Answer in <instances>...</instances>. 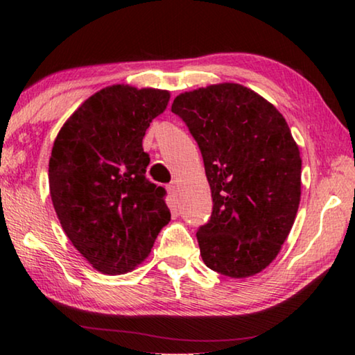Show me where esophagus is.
Instances as JSON below:
<instances>
[{
  "mask_svg": "<svg viewBox=\"0 0 355 355\" xmlns=\"http://www.w3.org/2000/svg\"><path fill=\"white\" fill-rule=\"evenodd\" d=\"M167 191H169V194L175 197L177 196V191H178V184L177 182H172L171 184H167Z\"/></svg>",
  "mask_w": 355,
  "mask_h": 355,
  "instance_id": "34e87169",
  "label": "esophagus"
}]
</instances>
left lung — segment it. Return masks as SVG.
Returning <instances> with one entry per match:
<instances>
[{"instance_id":"left-lung-1","label":"left lung","mask_w":355,"mask_h":355,"mask_svg":"<svg viewBox=\"0 0 355 355\" xmlns=\"http://www.w3.org/2000/svg\"><path fill=\"white\" fill-rule=\"evenodd\" d=\"M172 112L199 144L211 188V218L197 232L203 263L232 279L261 272L300 202L302 159L285 117L236 83L180 94Z\"/></svg>"}]
</instances>
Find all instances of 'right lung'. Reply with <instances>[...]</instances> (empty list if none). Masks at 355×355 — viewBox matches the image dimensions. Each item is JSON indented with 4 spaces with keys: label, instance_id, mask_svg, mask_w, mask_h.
<instances>
[{
    "label": "right lung",
    "instance_id": "add662e5",
    "mask_svg": "<svg viewBox=\"0 0 355 355\" xmlns=\"http://www.w3.org/2000/svg\"><path fill=\"white\" fill-rule=\"evenodd\" d=\"M171 94L114 84L89 97L53 144L48 182L65 235L97 271L141 264L171 220L166 189L146 178L142 139Z\"/></svg>",
    "mask_w": 355,
    "mask_h": 355
}]
</instances>
